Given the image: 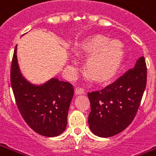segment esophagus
<instances>
[{
    "label": "esophagus",
    "instance_id": "1",
    "mask_svg": "<svg viewBox=\"0 0 156 156\" xmlns=\"http://www.w3.org/2000/svg\"><path fill=\"white\" fill-rule=\"evenodd\" d=\"M85 94V91L84 89H81V88H77L75 89V94L76 95H79V94Z\"/></svg>",
    "mask_w": 156,
    "mask_h": 156
}]
</instances>
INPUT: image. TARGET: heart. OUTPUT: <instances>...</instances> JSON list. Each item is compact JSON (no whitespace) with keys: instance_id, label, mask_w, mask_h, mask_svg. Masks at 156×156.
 <instances>
[{"instance_id":"1","label":"heart","mask_w":156,"mask_h":156,"mask_svg":"<svg viewBox=\"0 0 156 156\" xmlns=\"http://www.w3.org/2000/svg\"><path fill=\"white\" fill-rule=\"evenodd\" d=\"M101 35L89 39L82 45L81 51L92 55L86 63V70L94 80L103 82L112 78L118 70L122 59V46L118 40H112ZM76 65L75 60L72 61Z\"/></svg>"}]
</instances>
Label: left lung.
<instances>
[{
    "mask_svg": "<svg viewBox=\"0 0 156 156\" xmlns=\"http://www.w3.org/2000/svg\"><path fill=\"white\" fill-rule=\"evenodd\" d=\"M147 67L144 56L134 67L98 91L88 93L91 112L89 126L99 137L108 138L126 129L135 117L146 87Z\"/></svg>",
    "mask_w": 156,
    "mask_h": 156,
    "instance_id": "obj_1",
    "label": "left lung"
}]
</instances>
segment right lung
Listing matches in <instances>:
<instances>
[{"instance_id":"1","label":"right lung","mask_w":156,"mask_h":156,"mask_svg":"<svg viewBox=\"0 0 156 156\" xmlns=\"http://www.w3.org/2000/svg\"><path fill=\"white\" fill-rule=\"evenodd\" d=\"M11 85L17 108L34 131L45 137H55L65 131L74 94L71 83L56 78L40 85L31 83L20 71L16 46L11 67Z\"/></svg>"}]
</instances>
